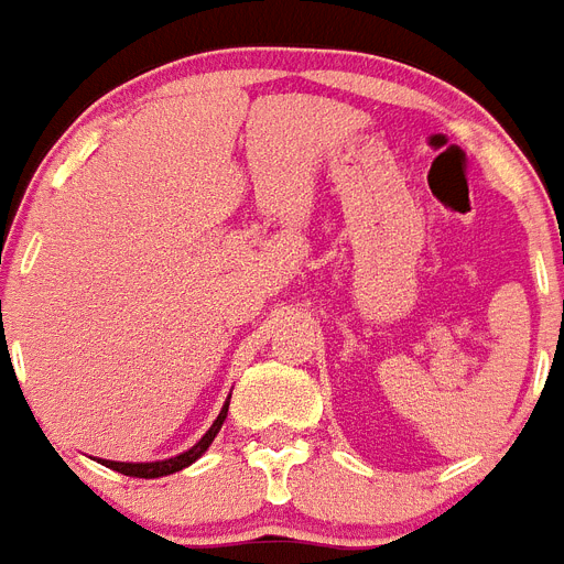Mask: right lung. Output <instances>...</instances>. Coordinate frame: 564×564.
Instances as JSON below:
<instances>
[{
  "instance_id": "add662e5",
  "label": "right lung",
  "mask_w": 564,
  "mask_h": 564,
  "mask_svg": "<svg viewBox=\"0 0 564 564\" xmlns=\"http://www.w3.org/2000/svg\"><path fill=\"white\" fill-rule=\"evenodd\" d=\"M227 410H229V402L224 404V410L218 413V419L212 422V427L204 434V440L197 445H192L186 454H180V457H171V460H160V463H112L107 460V468H112V471H121V475L128 477H162V475H174V471H180V468L192 466V463L200 457V454L206 452L212 445V440H215V434L220 431V425H224V419H227Z\"/></svg>"
}]
</instances>
